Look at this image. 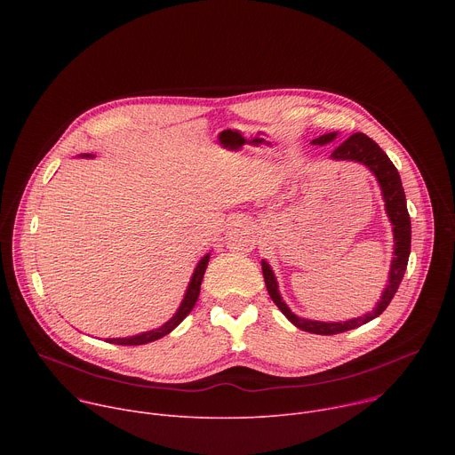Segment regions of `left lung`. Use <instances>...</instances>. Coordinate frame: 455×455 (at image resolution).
I'll use <instances>...</instances> for the list:
<instances>
[{
  "label": "left lung",
  "instance_id": "obj_1",
  "mask_svg": "<svg viewBox=\"0 0 455 455\" xmlns=\"http://www.w3.org/2000/svg\"><path fill=\"white\" fill-rule=\"evenodd\" d=\"M337 135H339L337 132L322 135V137L315 139L311 144L313 146H326V144L333 142L337 139ZM331 158L362 164L374 174V178H376V181L381 188V198H383V204H385L387 218L393 225V235H395V251H393V255L395 257L391 261V270H388L387 286L383 288L381 297L376 302L374 309L358 316V318H349V320H344V322H322V320H311V318H304V316L295 315L288 307V304L283 300V297L279 293V284H277L275 274L270 268V265L263 259L261 267H263L265 284H267V290H268L272 300L275 302V306L283 311V315L293 323V326H297L302 331L315 333V335L344 333V331L360 328V326H363V323H367L372 318H376L378 315H381L385 311V307L388 306V302L393 300L398 288H400V283H402L403 274L407 270L409 255H411V216H409V211H407V200H405V190H403V185H402V178H400V172L395 167V164L388 160V156L379 149V146L374 140H371L363 133L351 135L346 142H342L331 153Z\"/></svg>",
  "mask_w": 455,
  "mask_h": 455
}]
</instances>
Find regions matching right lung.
Masks as SVG:
<instances>
[{
    "mask_svg": "<svg viewBox=\"0 0 455 455\" xmlns=\"http://www.w3.org/2000/svg\"><path fill=\"white\" fill-rule=\"evenodd\" d=\"M79 156L81 158H93V155H90V153H84V155H79ZM209 259H211V253H205L200 259V263L196 265V268H194V272H192V277L188 281V286L185 290V295H183L176 313L165 323H162L160 328H155L151 331H144V333H139V335H133V337L106 339V342L116 344V346H142V344H149V342H155V340L169 335L178 326V323L192 311L194 304H196V300L200 297L202 281H204V275H205V270H207V265H209Z\"/></svg>",
    "mask_w": 455,
    "mask_h": 455,
    "instance_id": "add662e5",
    "label": "right lung"
}]
</instances>
